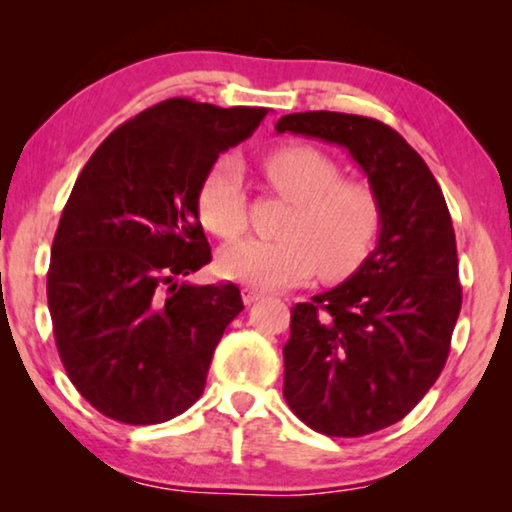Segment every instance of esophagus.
<instances>
[{"label":"esophagus","mask_w":512,"mask_h":512,"mask_svg":"<svg viewBox=\"0 0 512 512\" xmlns=\"http://www.w3.org/2000/svg\"><path fill=\"white\" fill-rule=\"evenodd\" d=\"M258 298H263V293L258 291V289H244V291H242V300H244V305L256 303Z\"/></svg>","instance_id":"1"}]
</instances>
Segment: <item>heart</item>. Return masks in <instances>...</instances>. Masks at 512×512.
Listing matches in <instances>:
<instances>
[{
	"mask_svg": "<svg viewBox=\"0 0 512 512\" xmlns=\"http://www.w3.org/2000/svg\"><path fill=\"white\" fill-rule=\"evenodd\" d=\"M272 191L293 202L282 240L237 242L219 256L228 279L256 289H286L321 272L324 279L347 277L370 254L380 233L382 209L373 188L340 179V167L310 144L277 146L263 158ZM202 226L221 240H237L247 228L242 170L221 160L198 191Z\"/></svg>",
	"mask_w": 512,
	"mask_h": 512,
	"instance_id": "heart-1",
	"label": "heart"
}]
</instances>
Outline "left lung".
Returning a JSON list of instances; mask_svg holds the SVG:
<instances>
[{"instance_id": "1", "label": "left lung", "mask_w": 512, "mask_h": 512, "mask_svg": "<svg viewBox=\"0 0 512 512\" xmlns=\"http://www.w3.org/2000/svg\"><path fill=\"white\" fill-rule=\"evenodd\" d=\"M275 130L347 149L382 209L359 270L291 310L284 398L326 436L387 429L422 401L450 354L461 310L450 209L422 156L375 118L305 111Z\"/></svg>"}]
</instances>
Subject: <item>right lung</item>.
I'll use <instances>...</instances> for the list:
<instances>
[{"mask_svg": "<svg viewBox=\"0 0 512 512\" xmlns=\"http://www.w3.org/2000/svg\"><path fill=\"white\" fill-rule=\"evenodd\" d=\"M265 114L172 97L118 125L76 179L51 249L48 310L69 380L104 417L160 424L202 396L244 305L235 284L177 279L212 261L202 179Z\"/></svg>", "mask_w": 512, "mask_h": 512, "instance_id": "add662e5", "label": "right lung"}]
</instances>
